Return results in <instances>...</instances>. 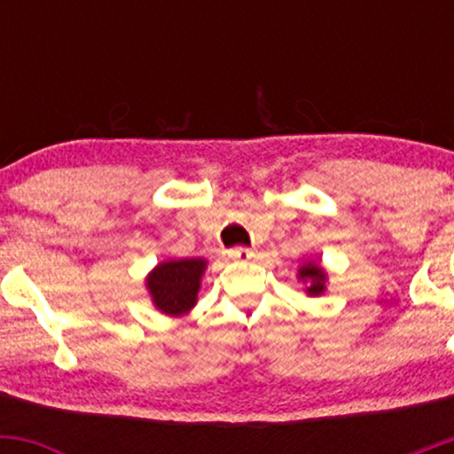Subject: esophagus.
Wrapping results in <instances>:
<instances>
[{
  "label": "esophagus",
  "instance_id": "34e87169",
  "mask_svg": "<svg viewBox=\"0 0 454 454\" xmlns=\"http://www.w3.org/2000/svg\"><path fill=\"white\" fill-rule=\"evenodd\" d=\"M228 256H231L232 260H239V262H247V260H252L254 256H256V252H252V249H247V247H234L228 252Z\"/></svg>",
  "mask_w": 454,
  "mask_h": 454
}]
</instances>
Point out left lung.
Wrapping results in <instances>:
<instances>
[{
    "instance_id": "8db88e82",
    "label": "left lung",
    "mask_w": 454,
    "mask_h": 454,
    "mask_svg": "<svg viewBox=\"0 0 454 454\" xmlns=\"http://www.w3.org/2000/svg\"><path fill=\"white\" fill-rule=\"evenodd\" d=\"M296 279L303 284L307 296H322L326 293L328 273L320 260H305L296 270Z\"/></svg>"
}]
</instances>
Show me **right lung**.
Masks as SVG:
<instances>
[{
	"label": "right lung",
	"mask_w": 454,
	"mask_h": 454,
	"mask_svg": "<svg viewBox=\"0 0 454 454\" xmlns=\"http://www.w3.org/2000/svg\"><path fill=\"white\" fill-rule=\"evenodd\" d=\"M205 258H168L161 260L145 278L151 303L166 316H184L198 303Z\"/></svg>",
	"instance_id": "add662e5"
}]
</instances>
